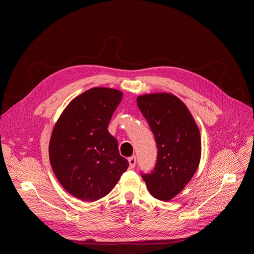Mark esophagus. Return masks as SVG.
<instances>
[{
  "mask_svg": "<svg viewBox=\"0 0 254 254\" xmlns=\"http://www.w3.org/2000/svg\"><path fill=\"white\" fill-rule=\"evenodd\" d=\"M128 162H129V167H130V168H133V167L135 166V162H136L135 157H134V156H133V157H130V158L128 159Z\"/></svg>",
  "mask_w": 254,
  "mask_h": 254,
  "instance_id": "34e87169",
  "label": "esophagus"
}]
</instances>
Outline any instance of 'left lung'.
Wrapping results in <instances>:
<instances>
[{"label":"left lung","mask_w":254,"mask_h":254,"mask_svg":"<svg viewBox=\"0 0 254 254\" xmlns=\"http://www.w3.org/2000/svg\"><path fill=\"white\" fill-rule=\"evenodd\" d=\"M136 103L158 148L156 167L142 178L153 197L168 201L186 188L198 170L200 131L186 104L174 94H144L137 96Z\"/></svg>","instance_id":"left-lung-1"}]
</instances>
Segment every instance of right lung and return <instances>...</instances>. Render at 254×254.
<instances>
[{
	"instance_id": "right-lung-1",
	"label": "right lung",
	"mask_w": 254,
	"mask_h": 254,
	"mask_svg": "<svg viewBox=\"0 0 254 254\" xmlns=\"http://www.w3.org/2000/svg\"><path fill=\"white\" fill-rule=\"evenodd\" d=\"M123 93L92 88L70 102L53 128L49 155L56 178L75 198L95 201L108 195L128 168L108 131Z\"/></svg>"
}]
</instances>
